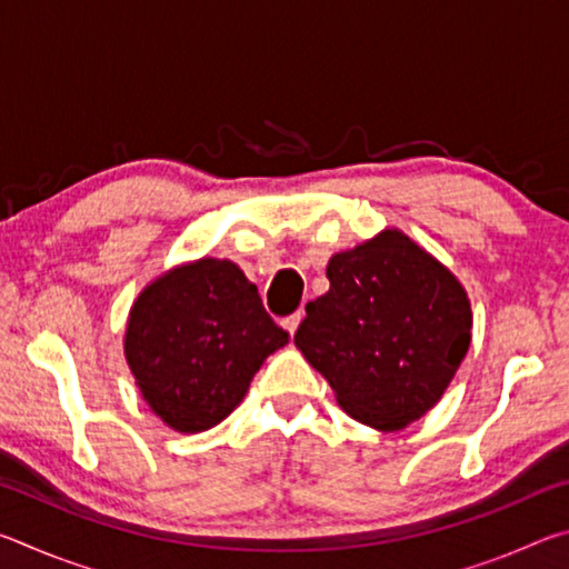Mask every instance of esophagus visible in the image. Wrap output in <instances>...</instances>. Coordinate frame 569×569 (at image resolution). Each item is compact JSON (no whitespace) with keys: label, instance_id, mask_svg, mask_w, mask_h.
I'll return each mask as SVG.
<instances>
[{"label":"esophagus","instance_id":"1","mask_svg":"<svg viewBox=\"0 0 569 569\" xmlns=\"http://www.w3.org/2000/svg\"><path fill=\"white\" fill-rule=\"evenodd\" d=\"M301 319H303L301 311L293 313V316H288V319H283V329L293 336L298 331V323H301Z\"/></svg>","mask_w":569,"mask_h":569}]
</instances>
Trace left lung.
Returning a JSON list of instances; mask_svg holds the SVG:
<instances>
[{"instance_id":"8db88e82","label":"left lung","mask_w":569,"mask_h":569,"mask_svg":"<svg viewBox=\"0 0 569 569\" xmlns=\"http://www.w3.org/2000/svg\"><path fill=\"white\" fill-rule=\"evenodd\" d=\"M331 288L306 303L293 341L339 407L377 431L435 409L471 343V303L449 268L399 228L326 266Z\"/></svg>"}]
</instances>
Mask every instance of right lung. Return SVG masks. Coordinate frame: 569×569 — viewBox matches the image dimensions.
<instances>
[{
	"label": "right lung",
	"mask_w": 569,
	"mask_h": 569,
	"mask_svg": "<svg viewBox=\"0 0 569 569\" xmlns=\"http://www.w3.org/2000/svg\"><path fill=\"white\" fill-rule=\"evenodd\" d=\"M288 339L246 273L206 256L142 288L122 349L150 411L180 435H198L246 399L256 371Z\"/></svg>",
	"instance_id": "right-lung-1"
}]
</instances>
